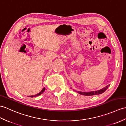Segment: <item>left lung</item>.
<instances>
[{"label":"left lung","mask_w":126,"mask_h":126,"mask_svg":"<svg viewBox=\"0 0 126 126\" xmlns=\"http://www.w3.org/2000/svg\"><path fill=\"white\" fill-rule=\"evenodd\" d=\"M110 85H109L106 86V87H104V88L101 89L100 90H96V91H90V92H80V91H77L74 90L75 91L77 92L79 94H81V95H96V94H101V93H104L105 91H106L109 86H110Z\"/></svg>","instance_id":"8db88e82"}]
</instances>
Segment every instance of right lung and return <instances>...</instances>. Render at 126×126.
Listing matches in <instances>:
<instances>
[{
    "label": "right lung",
    "mask_w": 126,
    "mask_h": 126,
    "mask_svg": "<svg viewBox=\"0 0 126 126\" xmlns=\"http://www.w3.org/2000/svg\"><path fill=\"white\" fill-rule=\"evenodd\" d=\"M45 90H46V88L45 87H43V88L42 89V90L41 91V92H39V93H37V94H35V95H31V96H28L29 97H33V96H39V95H40V94H41L42 93L45 91Z\"/></svg>",
    "instance_id": "1"
}]
</instances>
